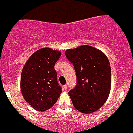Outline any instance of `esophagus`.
<instances>
[{"label":"esophagus","mask_w":133,"mask_h":133,"mask_svg":"<svg viewBox=\"0 0 133 133\" xmlns=\"http://www.w3.org/2000/svg\"><path fill=\"white\" fill-rule=\"evenodd\" d=\"M63 88H64L65 90H66L67 89H68V85L67 84L64 85V86H63Z\"/></svg>","instance_id":"esophagus-1"}]
</instances>
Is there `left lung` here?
I'll return each mask as SVG.
<instances>
[{"instance_id":"obj_1","label":"left lung","mask_w":133,"mask_h":133,"mask_svg":"<svg viewBox=\"0 0 133 133\" xmlns=\"http://www.w3.org/2000/svg\"><path fill=\"white\" fill-rule=\"evenodd\" d=\"M65 53L77 75V85L69 91L73 106L84 114L96 111L106 102L111 88V68L107 56L90 45L68 49Z\"/></svg>"}]
</instances>
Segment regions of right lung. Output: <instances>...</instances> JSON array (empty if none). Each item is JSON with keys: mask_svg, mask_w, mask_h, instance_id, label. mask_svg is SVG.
<instances>
[{"mask_svg": "<svg viewBox=\"0 0 133 133\" xmlns=\"http://www.w3.org/2000/svg\"><path fill=\"white\" fill-rule=\"evenodd\" d=\"M61 52L45 47L32 54L21 75V91L24 100L35 110L43 112L57 101L62 88L55 65Z\"/></svg>", "mask_w": 133, "mask_h": 133, "instance_id": "right-lung-1", "label": "right lung"}]
</instances>
